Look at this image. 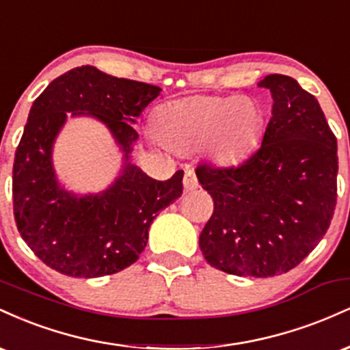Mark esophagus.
<instances>
[{
    "label": "esophagus",
    "instance_id": "1",
    "mask_svg": "<svg viewBox=\"0 0 350 350\" xmlns=\"http://www.w3.org/2000/svg\"><path fill=\"white\" fill-rule=\"evenodd\" d=\"M199 183H198V178H196V174L192 172L191 170L186 171V174H184V187H186V191H192V189H198Z\"/></svg>",
    "mask_w": 350,
    "mask_h": 350
}]
</instances>
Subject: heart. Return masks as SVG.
<instances>
[{
  "instance_id": "obj_1",
  "label": "heart",
  "mask_w": 350,
  "mask_h": 350,
  "mask_svg": "<svg viewBox=\"0 0 350 350\" xmlns=\"http://www.w3.org/2000/svg\"><path fill=\"white\" fill-rule=\"evenodd\" d=\"M263 111L256 102L237 95H196L158 107L154 128L178 150L212 142L220 159H235L262 130Z\"/></svg>"
}]
</instances>
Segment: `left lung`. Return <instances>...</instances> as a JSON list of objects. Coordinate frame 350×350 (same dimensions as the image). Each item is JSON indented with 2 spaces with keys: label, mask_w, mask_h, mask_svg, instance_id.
Returning a JSON list of instances; mask_svg holds the SVG:
<instances>
[{
  "label": "left lung",
  "mask_w": 350,
  "mask_h": 350,
  "mask_svg": "<svg viewBox=\"0 0 350 350\" xmlns=\"http://www.w3.org/2000/svg\"><path fill=\"white\" fill-rule=\"evenodd\" d=\"M258 87L273 97L262 144L239 164L196 167L214 212L199 237L211 267L237 276L293 270L326 235L337 200V139L314 95L288 75Z\"/></svg>",
  "instance_id": "left-lung-1"
}]
</instances>
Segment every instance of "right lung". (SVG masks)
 Listing matches in <instances>:
<instances>
[{
  "instance_id": "1",
  "label": "right lung",
  "mask_w": 350,
  "mask_h": 350,
  "mask_svg": "<svg viewBox=\"0 0 350 350\" xmlns=\"http://www.w3.org/2000/svg\"><path fill=\"white\" fill-rule=\"evenodd\" d=\"M161 88L75 67L54 79L34 100L13 164L16 227L34 255L72 278H98L133 265L148 242L152 220L183 194V171L166 180L126 163L123 174L100 196L75 198L55 180L51 150L72 115H94L131 151L135 123Z\"/></svg>"
}]
</instances>
